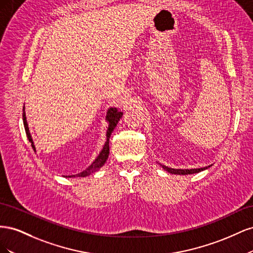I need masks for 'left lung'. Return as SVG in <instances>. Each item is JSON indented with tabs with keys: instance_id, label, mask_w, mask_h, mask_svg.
Returning a JSON list of instances; mask_svg holds the SVG:
<instances>
[{
	"instance_id": "left-lung-1",
	"label": "left lung",
	"mask_w": 253,
	"mask_h": 253,
	"mask_svg": "<svg viewBox=\"0 0 253 253\" xmlns=\"http://www.w3.org/2000/svg\"><path fill=\"white\" fill-rule=\"evenodd\" d=\"M160 165V164H159ZM164 170H166L167 172H169L171 174H177V175H188V174H194V173H198L201 171H204L206 169H208L210 167H205V168H200V169H172V168L166 167L164 165H160Z\"/></svg>"
}]
</instances>
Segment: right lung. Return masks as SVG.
<instances>
[{
  "label": "right lung",
  "mask_w": 253,
  "mask_h": 253,
  "mask_svg": "<svg viewBox=\"0 0 253 253\" xmlns=\"http://www.w3.org/2000/svg\"><path fill=\"white\" fill-rule=\"evenodd\" d=\"M122 112H119L116 108H111L108 110V113H106V120H108L109 122V127H108V131H106V141L103 145V148L101 150V152L99 153V155L97 156V158L94 160L93 163H91V165L89 167H87L85 170L82 171L81 173H78L76 175H68V176H65V177H85V176L94 173L96 171H98L100 168L105 164L106 159H108L109 157V154H110V137H111V134L112 132L114 131V128L116 127L118 121L120 120V118L122 117ZM23 124H24V127H25V132H26V135H27V138L29 140V142L32 143V147L34 149V151L36 152V148H35V144H34V141H33V138H32V135H30V132H29V127H28V125H27V120H26V115H25V110L24 108H23Z\"/></svg>",
  "instance_id": "right-lung-1"
}]
</instances>
